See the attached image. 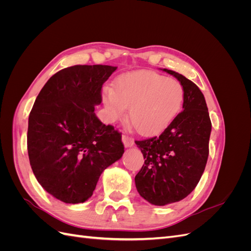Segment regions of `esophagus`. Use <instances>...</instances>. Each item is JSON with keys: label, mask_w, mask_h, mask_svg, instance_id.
Masks as SVG:
<instances>
[{"label": "esophagus", "mask_w": 251, "mask_h": 251, "mask_svg": "<svg viewBox=\"0 0 251 251\" xmlns=\"http://www.w3.org/2000/svg\"><path fill=\"white\" fill-rule=\"evenodd\" d=\"M123 142L126 148H131L134 146V139L127 135H123Z\"/></svg>", "instance_id": "obj_1"}]
</instances>
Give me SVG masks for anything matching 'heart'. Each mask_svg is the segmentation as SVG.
Masks as SVG:
<instances>
[{"mask_svg": "<svg viewBox=\"0 0 251 251\" xmlns=\"http://www.w3.org/2000/svg\"><path fill=\"white\" fill-rule=\"evenodd\" d=\"M185 92L181 83L153 71H133L121 74L113 83V91L105 90L103 103L112 120L128 118L143 136L162 133L178 116Z\"/></svg>", "mask_w": 251, "mask_h": 251, "instance_id": "1", "label": "heart"}]
</instances>
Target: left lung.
<instances>
[{
    "instance_id": "1",
    "label": "left lung",
    "mask_w": 251,
    "mask_h": 251,
    "mask_svg": "<svg viewBox=\"0 0 251 251\" xmlns=\"http://www.w3.org/2000/svg\"><path fill=\"white\" fill-rule=\"evenodd\" d=\"M163 71L183 86V111L160 136L135 141L146 159L135 177L136 188L143 199L158 206L178 202L194 191L207 162L211 132L200 89L182 74Z\"/></svg>"
}]
</instances>
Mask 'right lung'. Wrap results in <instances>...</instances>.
Segmentation results:
<instances>
[{"label":"right lung","instance_id":"right-lung-1","mask_svg":"<svg viewBox=\"0 0 251 251\" xmlns=\"http://www.w3.org/2000/svg\"><path fill=\"white\" fill-rule=\"evenodd\" d=\"M116 69L65 68L45 83L30 112V165L45 191L62 202L87 201L101 173L125 153L121 134L94 113L102 100V85Z\"/></svg>","mask_w":251,"mask_h":251}]
</instances>
